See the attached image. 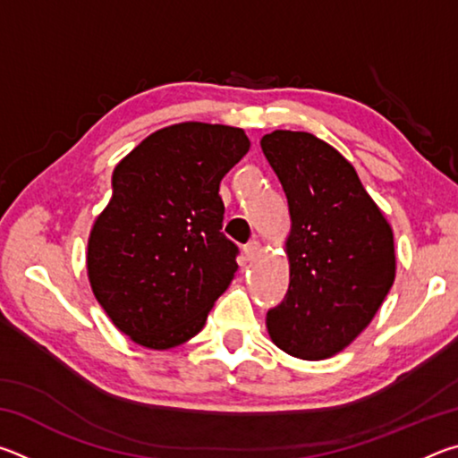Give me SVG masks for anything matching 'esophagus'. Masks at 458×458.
Instances as JSON below:
<instances>
[{
    "instance_id": "obj_1",
    "label": "esophagus",
    "mask_w": 458,
    "mask_h": 458,
    "mask_svg": "<svg viewBox=\"0 0 458 458\" xmlns=\"http://www.w3.org/2000/svg\"><path fill=\"white\" fill-rule=\"evenodd\" d=\"M259 254H260V242H259V240H252V242H248L244 246L246 260H257Z\"/></svg>"
}]
</instances>
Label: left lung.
I'll return each mask as SVG.
<instances>
[{"instance_id": "8db88e82", "label": "left lung", "mask_w": 458, "mask_h": 458, "mask_svg": "<svg viewBox=\"0 0 458 458\" xmlns=\"http://www.w3.org/2000/svg\"><path fill=\"white\" fill-rule=\"evenodd\" d=\"M289 201V291L267 313L270 341L299 360H325L368 327L396 278L394 232L353 165L305 131L260 139Z\"/></svg>"}]
</instances>
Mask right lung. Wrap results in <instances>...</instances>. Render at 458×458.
<instances>
[{"label": "right lung", "mask_w": 458, "mask_h": 458, "mask_svg": "<svg viewBox=\"0 0 458 458\" xmlns=\"http://www.w3.org/2000/svg\"><path fill=\"white\" fill-rule=\"evenodd\" d=\"M248 149L242 129L185 121L145 137L114 167L87 273L108 319L137 345L185 344L230 286L238 248L222 234L218 190Z\"/></svg>", "instance_id": "right-lung-1"}]
</instances>
